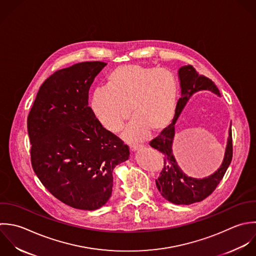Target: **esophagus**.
Wrapping results in <instances>:
<instances>
[{
    "label": "esophagus",
    "instance_id": "34e87169",
    "mask_svg": "<svg viewBox=\"0 0 256 256\" xmlns=\"http://www.w3.org/2000/svg\"><path fill=\"white\" fill-rule=\"evenodd\" d=\"M140 148V146L136 144H130V150H132V152H136V150H138Z\"/></svg>",
    "mask_w": 256,
    "mask_h": 256
}]
</instances>
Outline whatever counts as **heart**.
Instances as JSON below:
<instances>
[{
  "label": "heart",
  "mask_w": 256,
  "mask_h": 256,
  "mask_svg": "<svg viewBox=\"0 0 256 256\" xmlns=\"http://www.w3.org/2000/svg\"><path fill=\"white\" fill-rule=\"evenodd\" d=\"M178 82L168 70L126 64L112 70L106 88L94 90L90 106L100 124L116 132L134 116L124 136L140 140L152 132L160 134L172 124L178 104Z\"/></svg>",
  "instance_id": "obj_1"
}]
</instances>
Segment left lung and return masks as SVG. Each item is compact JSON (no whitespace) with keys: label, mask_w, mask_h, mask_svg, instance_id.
<instances>
[{"label":"left lung","mask_w":256,"mask_h":256,"mask_svg":"<svg viewBox=\"0 0 256 256\" xmlns=\"http://www.w3.org/2000/svg\"><path fill=\"white\" fill-rule=\"evenodd\" d=\"M182 94L176 104V110L170 126L154 138L150 146L158 150L164 156V168L156 184L160 194L174 204H192L200 202L210 196L224 178L232 160V134L230 128L228 146L220 168L212 176L204 178H194L186 176L178 166L172 154L174 124L190 98L200 90H210L220 96L214 82L208 78L198 74L192 66H182L178 70Z\"/></svg>","instance_id":"1"}]
</instances>
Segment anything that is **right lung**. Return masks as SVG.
<instances>
[{
    "label": "right lung",
    "instance_id": "add662e5",
    "mask_svg": "<svg viewBox=\"0 0 256 256\" xmlns=\"http://www.w3.org/2000/svg\"><path fill=\"white\" fill-rule=\"evenodd\" d=\"M106 64L62 68L40 86L28 116L32 170L42 186L74 208L94 210L112 192V172L130 150L88 106V90Z\"/></svg>",
    "mask_w": 256,
    "mask_h": 256
}]
</instances>
